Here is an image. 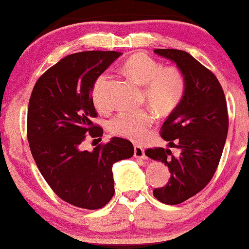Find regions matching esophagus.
Masks as SVG:
<instances>
[{
    "mask_svg": "<svg viewBox=\"0 0 249 249\" xmlns=\"http://www.w3.org/2000/svg\"><path fill=\"white\" fill-rule=\"evenodd\" d=\"M134 157L140 159H146L144 149L141 148L140 145H134Z\"/></svg>",
    "mask_w": 249,
    "mask_h": 249,
    "instance_id": "esophagus-1",
    "label": "esophagus"
}]
</instances>
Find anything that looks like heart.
<instances>
[{"instance_id": "heart-1", "label": "heart", "mask_w": 249, "mask_h": 249, "mask_svg": "<svg viewBox=\"0 0 249 249\" xmlns=\"http://www.w3.org/2000/svg\"><path fill=\"white\" fill-rule=\"evenodd\" d=\"M128 78L144 86L143 92L150 106L161 116L174 113L184 99L186 92V80L184 73L176 66H164L145 53L129 56L122 66ZM107 74H101L93 82L91 98L98 108L106 106L105 88ZM155 121L149 109L124 110L109 122V131L115 135L139 142L145 138L146 131Z\"/></svg>"}]
</instances>
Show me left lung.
Listing matches in <instances>:
<instances>
[{"label":"left lung","instance_id":"obj_1","mask_svg":"<svg viewBox=\"0 0 249 249\" xmlns=\"http://www.w3.org/2000/svg\"><path fill=\"white\" fill-rule=\"evenodd\" d=\"M184 73L186 92L184 99L161 127V136L169 149H148L145 155L168 166L170 178L153 196L164 204L183 203L201 192L212 179L228 134V110L222 87L215 75L197 59L179 50H155Z\"/></svg>","mask_w":249,"mask_h":249}]
</instances>
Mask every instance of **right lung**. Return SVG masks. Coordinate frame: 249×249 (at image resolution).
I'll list each match as a JSON object with an SVG mask.
<instances>
[{"instance_id": "add662e5", "label": "right lung", "mask_w": 249, "mask_h": 249, "mask_svg": "<svg viewBox=\"0 0 249 249\" xmlns=\"http://www.w3.org/2000/svg\"><path fill=\"white\" fill-rule=\"evenodd\" d=\"M122 53L89 51L71 54L48 69L31 92L27 117L30 151L55 194L78 208L97 210L115 193L113 164L134 153L128 140L113 138L82 151L85 134L101 141L91 89Z\"/></svg>"}]
</instances>
